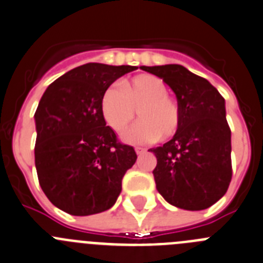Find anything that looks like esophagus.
<instances>
[{"label": "esophagus", "mask_w": 263, "mask_h": 263, "mask_svg": "<svg viewBox=\"0 0 263 263\" xmlns=\"http://www.w3.org/2000/svg\"><path fill=\"white\" fill-rule=\"evenodd\" d=\"M135 151H136V153L139 156L143 155V153L146 152V149L145 148H141V146H136V148H135Z\"/></svg>", "instance_id": "1"}]
</instances>
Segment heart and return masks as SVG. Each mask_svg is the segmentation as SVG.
<instances>
[{"label": "heart", "instance_id": "obj_1", "mask_svg": "<svg viewBox=\"0 0 263 263\" xmlns=\"http://www.w3.org/2000/svg\"><path fill=\"white\" fill-rule=\"evenodd\" d=\"M140 122L127 135L131 143H151L158 137L170 139L178 134L182 111L176 99L167 96V87L161 79L140 74L122 84V90L110 86L103 93L101 112L112 131L124 135L136 118Z\"/></svg>", "mask_w": 263, "mask_h": 263}]
</instances>
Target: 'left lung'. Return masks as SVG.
<instances>
[{
  "label": "left lung",
  "mask_w": 263,
  "mask_h": 263,
  "mask_svg": "<svg viewBox=\"0 0 263 263\" xmlns=\"http://www.w3.org/2000/svg\"><path fill=\"white\" fill-rule=\"evenodd\" d=\"M176 93L182 111L178 134L149 149L157 158L156 187L170 204L200 211L227 193L232 179L231 128L216 87L178 64L141 67Z\"/></svg>",
  "instance_id": "1"
}]
</instances>
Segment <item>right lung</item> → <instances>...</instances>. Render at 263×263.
<instances>
[{
	"label": "right lung",
	"mask_w": 263,
	"mask_h": 263,
	"mask_svg": "<svg viewBox=\"0 0 263 263\" xmlns=\"http://www.w3.org/2000/svg\"><path fill=\"white\" fill-rule=\"evenodd\" d=\"M131 65L89 63L52 82L35 112V166L49 202L74 216L103 212L117 202L137 156L103 119L101 101Z\"/></svg>",
	"instance_id": "right-lung-1"
}]
</instances>
